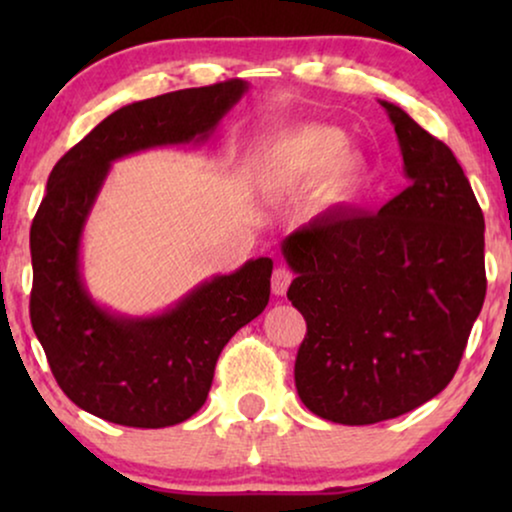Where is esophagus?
Listing matches in <instances>:
<instances>
[{
    "instance_id": "1",
    "label": "esophagus",
    "mask_w": 512,
    "mask_h": 512,
    "mask_svg": "<svg viewBox=\"0 0 512 512\" xmlns=\"http://www.w3.org/2000/svg\"><path fill=\"white\" fill-rule=\"evenodd\" d=\"M291 279H293L291 270L277 268L275 272H272V293H275V296H284L286 289H289Z\"/></svg>"
}]
</instances>
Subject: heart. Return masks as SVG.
Listing matches in <instances>:
<instances>
[{
    "mask_svg": "<svg viewBox=\"0 0 512 512\" xmlns=\"http://www.w3.org/2000/svg\"><path fill=\"white\" fill-rule=\"evenodd\" d=\"M265 184L277 191L300 193L314 188L317 214L340 212L361 200L370 181V165L349 151L345 130L326 123H300L284 130L263 158Z\"/></svg>",
    "mask_w": 512,
    "mask_h": 512,
    "instance_id": "1",
    "label": "heart"
}]
</instances>
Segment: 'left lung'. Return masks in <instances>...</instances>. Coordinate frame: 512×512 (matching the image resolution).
<instances>
[{
    "label": "left lung",
    "mask_w": 512,
    "mask_h": 512,
    "mask_svg": "<svg viewBox=\"0 0 512 512\" xmlns=\"http://www.w3.org/2000/svg\"><path fill=\"white\" fill-rule=\"evenodd\" d=\"M408 188L377 214L314 219L282 242L307 321L296 389L314 415L363 426L419 408L457 373L485 303V216L450 146L401 107Z\"/></svg>",
    "instance_id": "obj_1"
}]
</instances>
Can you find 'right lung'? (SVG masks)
Here are the masks:
<instances>
[{
  "label": "right lung",
  "instance_id": "obj_1",
  "mask_svg": "<svg viewBox=\"0 0 512 512\" xmlns=\"http://www.w3.org/2000/svg\"><path fill=\"white\" fill-rule=\"evenodd\" d=\"M249 90L230 79L132 102L72 146L46 184L30 230V319L60 389L90 415L163 429L207 401L228 340L265 310L270 258L216 275L153 317L97 305L81 277V237L111 163L156 146L202 144Z\"/></svg>",
  "mask_w": 512,
  "mask_h": 512
}]
</instances>
